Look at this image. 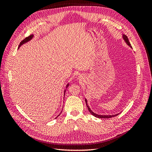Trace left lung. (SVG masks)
Masks as SVG:
<instances>
[{
    "instance_id": "left-lung-1",
    "label": "left lung",
    "mask_w": 152,
    "mask_h": 152,
    "mask_svg": "<svg viewBox=\"0 0 152 152\" xmlns=\"http://www.w3.org/2000/svg\"><path fill=\"white\" fill-rule=\"evenodd\" d=\"M123 38H124V40L125 41V42L127 43L129 46L130 47H131V44H130V42H129V39H128V38H127V37L126 36V35H123ZM132 48V47H131ZM86 106H87V107H88V110L89 111V112L91 113V114L93 115H94L95 117H96V118H112V117H114V116H116L117 115H118V114H115V115H98V114H95V113H94L93 112L91 109H90V108L89 107V106H88V102H87V100L86 99Z\"/></svg>"
}]
</instances>
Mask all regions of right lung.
<instances>
[{
    "instance_id": "obj_1",
    "label": "right lung",
    "mask_w": 152,
    "mask_h": 152,
    "mask_svg": "<svg viewBox=\"0 0 152 152\" xmlns=\"http://www.w3.org/2000/svg\"><path fill=\"white\" fill-rule=\"evenodd\" d=\"M33 34H31V35H30V36H28V37H26L25 38L24 40H23L21 42H20V44H19V47H20L22 44H23L24 43H25V42H27L28 41H29L30 40H31L32 38H33ZM69 84H67V86H66V88H68V87H69ZM64 93H65V91H64Z\"/></svg>"
}]
</instances>
